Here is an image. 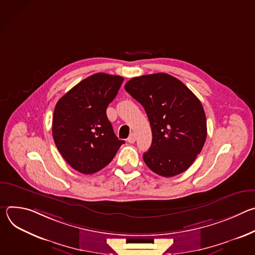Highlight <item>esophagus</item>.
Instances as JSON below:
<instances>
[{
  "label": "esophagus",
  "instance_id": "1",
  "mask_svg": "<svg viewBox=\"0 0 255 255\" xmlns=\"http://www.w3.org/2000/svg\"><path fill=\"white\" fill-rule=\"evenodd\" d=\"M127 140H128L129 143H134L135 140H136V135H135V133H131V134L129 135V137H128Z\"/></svg>",
  "mask_w": 255,
  "mask_h": 255
}]
</instances>
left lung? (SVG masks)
Here are the masks:
<instances>
[{"label": "left lung", "instance_id": "obj_1", "mask_svg": "<svg viewBox=\"0 0 255 255\" xmlns=\"http://www.w3.org/2000/svg\"><path fill=\"white\" fill-rule=\"evenodd\" d=\"M125 90L143 106L151 126L152 143L143 154L144 162L165 177L186 171L207 137L200 100L179 80L163 72L133 78Z\"/></svg>", "mask_w": 255, "mask_h": 255}]
</instances>
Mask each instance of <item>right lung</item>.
Segmentation results:
<instances>
[{
    "label": "right lung",
    "instance_id": "add662e5",
    "mask_svg": "<svg viewBox=\"0 0 255 255\" xmlns=\"http://www.w3.org/2000/svg\"><path fill=\"white\" fill-rule=\"evenodd\" d=\"M123 81L120 76L99 72L69 90L55 106L52 135L56 147L72 168L84 174L108 165L124 143L106 114Z\"/></svg>",
    "mask_w": 255,
    "mask_h": 255
}]
</instances>
